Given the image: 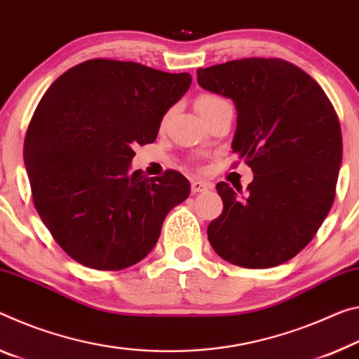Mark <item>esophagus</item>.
Here are the masks:
<instances>
[{
  "label": "esophagus",
  "instance_id": "34e87169",
  "mask_svg": "<svg viewBox=\"0 0 359 359\" xmlns=\"http://www.w3.org/2000/svg\"><path fill=\"white\" fill-rule=\"evenodd\" d=\"M212 184L206 180H191V191L193 193H203V191H208V190H212Z\"/></svg>",
  "mask_w": 359,
  "mask_h": 359
}]
</instances>
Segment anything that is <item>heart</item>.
Instances as JSON below:
<instances>
[{
	"label": "heart",
	"instance_id": "heart-1",
	"mask_svg": "<svg viewBox=\"0 0 359 359\" xmlns=\"http://www.w3.org/2000/svg\"><path fill=\"white\" fill-rule=\"evenodd\" d=\"M224 100L217 97V95H210V94H206V95H201L200 99H198V108L201 107H206V105H210V104H217V102Z\"/></svg>",
	"mask_w": 359,
	"mask_h": 359
}]
</instances>
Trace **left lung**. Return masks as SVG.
Masks as SVG:
<instances>
[{
  "instance_id": "obj_1",
  "label": "left lung",
  "mask_w": 359,
  "mask_h": 359,
  "mask_svg": "<svg viewBox=\"0 0 359 359\" xmlns=\"http://www.w3.org/2000/svg\"><path fill=\"white\" fill-rule=\"evenodd\" d=\"M198 84L231 99V149L252 169L248 191L219 182L220 217L210 246L244 269H270L309 244L331 210L342 164L337 113L320 84L281 59L231 60L198 68Z\"/></svg>"
}]
</instances>
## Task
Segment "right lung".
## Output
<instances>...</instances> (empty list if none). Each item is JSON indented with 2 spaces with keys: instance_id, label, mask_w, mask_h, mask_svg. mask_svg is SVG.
Returning <instances> with one entry per match:
<instances>
[{
  "instance_id": "add662e5",
  "label": "right lung",
  "mask_w": 359,
  "mask_h": 359,
  "mask_svg": "<svg viewBox=\"0 0 359 359\" xmlns=\"http://www.w3.org/2000/svg\"><path fill=\"white\" fill-rule=\"evenodd\" d=\"M191 84L135 62L94 59L50 84L32 118L24 161L43 224L73 260L123 270L151 252L170 209L190 195L177 170H130Z\"/></svg>"
}]
</instances>
